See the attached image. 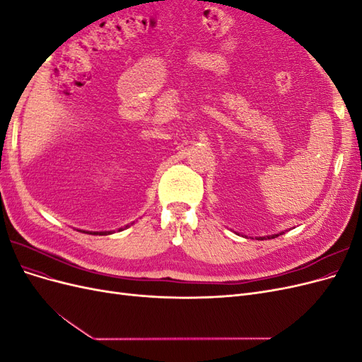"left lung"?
<instances>
[{
    "label": "left lung",
    "instance_id": "left-lung-1",
    "mask_svg": "<svg viewBox=\"0 0 362 362\" xmlns=\"http://www.w3.org/2000/svg\"><path fill=\"white\" fill-rule=\"evenodd\" d=\"M281 234H284V233H281ZM275 237H278V235H272V238H275ZM269 238V237H267ZM258 240H266V237H259Z\"/></svg>",
    "mask_w": 362,
    "mask_h": 362
}]
</instances>
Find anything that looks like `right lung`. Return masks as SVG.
<instances>
[{
  "label": "right lung",
  "instance_id": "obj_1",
  "mask_svg": "<svg viewBox=\"0 0 362 362\" xmlns=\"http://www.w3.org/2000/svg\"><path fill=\"white\" fill-rule=\"evenodd\" d=\"M93 234H100V235H104V234H107V233H93ZM108 234H110V233H108Z\"/></svg>",
  "mask_w": 362,
  "mask_h": 362
}]
</instances>
